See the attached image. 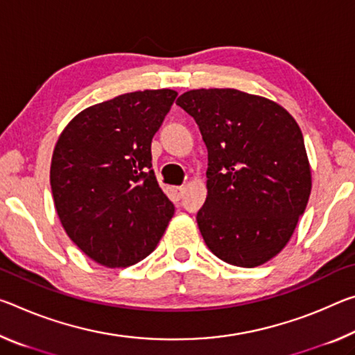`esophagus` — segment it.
Listing matches in <instances>:
<instances>
[{
  "instance_id": "esophagus-1",
  "label": "esophagus",
  "mask_w": 355,
  "mask_h": 355,
  "mask_svg": "<svg viewBox=\"0 0 355 355\" xmlns=\"http://www.w3.org/2000/svg\"><path fill=\"white\" fill-rule=\"evenodd\" d=\"M183 193H184V188H183V187H172V188H171V194H172V198L175 199V200L182 199Z\"/></svg>"
}]
</instances>
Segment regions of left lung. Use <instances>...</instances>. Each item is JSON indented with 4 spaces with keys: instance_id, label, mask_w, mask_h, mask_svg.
I'll return each instance as SVG.
<instances>
[{
    "instance_id": "left-lung-1",
    "label": "left lung",
    "mask_w": 355,
    "mask_h": 355,
    "mask_svg": "<svg viewBox=\"0 0 355 355\" xmlns=\"http://www.w3.org/2000/svg\"><path fill=\"white\" fill-rule=\"evenodd\" d=\"M177 105L208 150L199 230L213 254L237 267L268 262L288 245L311 194L305 142L283 105L234 88L183 93Z\"/></svg>"
}]
</instances>
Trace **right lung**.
<instances>
[{
	"mask_svg": "<svg viewBox=\"0 0 355 355\" xmlns=\"http://www.w3.org/2000/svg\"><path fill=\"white\" fill-rule=\"evenodd\" d=\"M177 94L145 89L87 107L56 140L50 164L56 213L67 237L101 266L142 261L173 216L151 168V139Z\"/></svg>",
	"mask_w": 355,
	"mask_h": 355,
	"instance_id": "obj_1",
	"label": "right lung"
}]
</instances>
